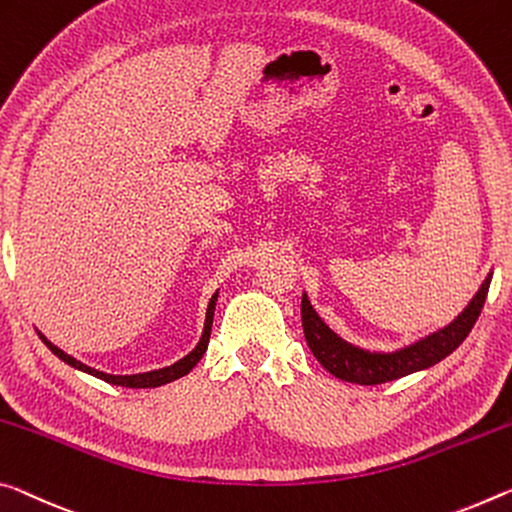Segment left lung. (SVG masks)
Instances as JSON below:
<instances>
[{
  "mask_svg": "<svg viewBox=\"0 0 512 512\" xmlns=\"http://www.w3.org/2000/svg\"><path fill=\"white\" fill-rule=\"evenodd\" d=\"M492 273L481 282V287L469 300L449 326L428 332L426 337L417 339L408 346L396 348V351H369V348L355 346L339 337L335 330L328 328V323L321 319L310 303L307 294L300 300V316H303V332L307 346L314 353V358L328 369L332 376L346 383L358 385H380L389 380L410 376L415 371H424L433 364L442 362L446 355H451L465 342L469 330L474 328L478 314L483 310L485 296H488Z\"/></svg>",
  "mask_w": 512,
  "mask_h": 512,
  "instance_id": "1",
  "label": "left lung"
}]
</instances>
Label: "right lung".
I'll use <instances>...</instances> for the list:
<instances>
[{"mask_svg":"<svg viewBox=\"0 0 512 512\" xmlns=\"http://www.w3.org/2000/svg\"><path fill=\"white\" fill-rule=\"evenodd\" d=\"M216 300H218V291L212 296L207 305V316H205V328H202V335H200V342L196 344V348L189 355H184L182 360H177L175 364H170V367L164 369H154V371H143V373H129V376H116V373H104L100 369H93L88 367V364L79 362L77 358H72L66 351H61L59 346H54L50 339H47L43 332H38V337L43 339L45 346L50 348V351L56 355V358L63 360L66 364H70L72 369H79L88 373V376H95L104 380V383H111V385H120V387H132V389H148V387H161L166 383H173V380L182 378L189 373L196 364L200 362L202 355L207 351V344H209V335H212V321H214V310H216Z\"/></svg>","mask_w":512,"mask_h":512,"instance_id":"right-lung-1","label":"right lung"}]
</instances>
